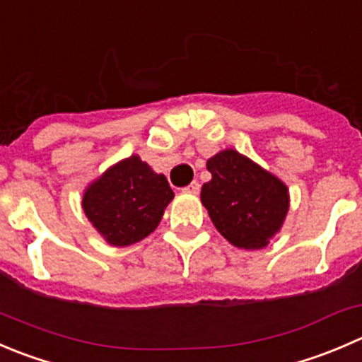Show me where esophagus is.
I'll return each instance as SVG.
<instances>
[{
	"label": "esophagus",
	"instance_id": "1",
	"mask_svg": "<svg viewBox=\"0 0 362 362\" xmlns=\"http://www.w3.org/2000/svg\"><path fill=\"white\" fill-rule=\"evenodd\" d=\"M184 192H187V194H198L199 184L198 182H192V184H189L187 187H184Z\"/></svg>",
	"mask_w": 362,
	"mask_h": 362
}]
</instances>
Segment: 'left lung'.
<instances>
[{"label": "left lung", "mask_w": 362, "mask_h": 362, "mask_svg": "<svg viewBox=\"0 0 362 362\" xmlns=\"http://www.w3.org/2000/svg\"><path fill=\"white\" fill-rule=\"evenodd\" d=\"M206 170L212 178L203 184L202 203L217 231L235 247L269 245L290 209L285 182L233 148L210 157Z\"/></svg>", "instance_id": "1"}]
</instances>
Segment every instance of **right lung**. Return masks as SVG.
Here are the masks:
<instances>
[{"mask_svg":"<svg viewBox=\"0 0 362 362\" xmlns=\"http://www.w3.org/2000/svg\"><path fill=\"white\" fill-rule=\"evenodd\" d=\"M175 198L163 173L139 156L125 157L84 187V216L113 247H125L148 237Z\"/></svg>","mask_w":362,"mask_h":362,"instance_id":"add662e5","label":"right lung"}]
</instances>
